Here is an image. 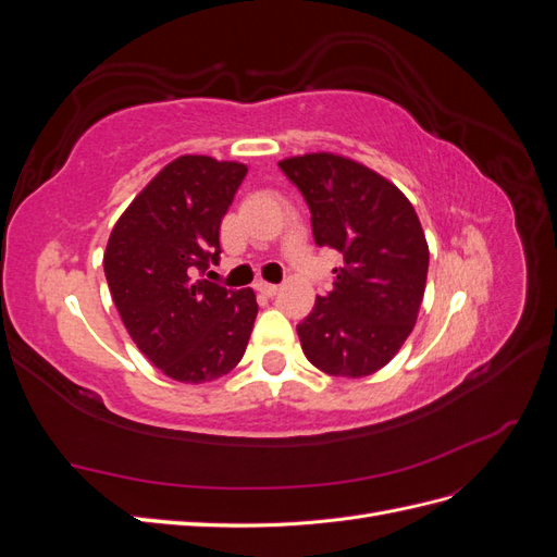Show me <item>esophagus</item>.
<instances>
[{"label": "esophagus", "instance_id": "34e87169", "mask_svg": "<svg viewBox=\"0 0 557 557\" xmlns=\"http://www.w3.org/2000/svg\"><path fill=\"white\" fill-rule=\"evenodd\" d=\"M256 290L267 295V297H274L278 293V285L276 283H267V281H258L256 283Z\"/></svg>", "mask_w": 557, "mask_h": 557}]
</instances>
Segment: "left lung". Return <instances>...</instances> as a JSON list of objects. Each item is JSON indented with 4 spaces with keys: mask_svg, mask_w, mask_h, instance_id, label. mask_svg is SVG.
Instances as JSON below:
<instances>
[{
    "mask_svg": "<svg viewBox=\"0 0 557 557\" xmlns=\"http://www.w3.org/2000/svg\"><path fill=\"white\" fill-rule=\"evenodd\" d=\"M278 166L307 199L315 244L344 256L332 290L297 325L301 350L330 376L374 374L407 342L425 295L418 213L395 183L350 158L307 153Z\"/></svg>",
    "mask_w": 557,
    "mask_h": 557,
    "instance_id": "1",
    "label": "left lung"
}]
</instances>
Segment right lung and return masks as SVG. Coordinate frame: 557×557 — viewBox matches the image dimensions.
I'll use <instances>...</instances> for the list:
<instances>
[{
	"label": "right lung",
	"mask_w": 557,
	"mask_h": 557,
	"mask_svg": "<svg viewBox=\"0 0 557 557\" xmlns=\"http://www.w3.org/2000/svg\"><path fill=\"white\" fill-rule=\"evenodd\" d=\"M248 166L181 156L117 218L104 250L113 305L132 342L164 376L207 383L244 358L256 293L197 278L221 256V221Z\"/></svg>",
	"instance_id": "obj_1"
}]
</instances>
